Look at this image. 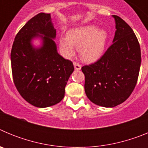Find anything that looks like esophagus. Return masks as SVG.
<instances>
[{
  "label": "esophagus",
  "instance_id": "34e87169",
  "mask_svg": "<svg viewBox=\"0 0 148 148\" xmlns=\"http://www.w3.org/2000/svg\"><path fill=\"white\" fill-rule=\"evenodd\" d=\"M73 65H74V67H75V70H80L82 69V65L79 63L73 62Z\"/></svg>",
  "mask_w": 148,
  "mask_h": 148
}]
</instances>
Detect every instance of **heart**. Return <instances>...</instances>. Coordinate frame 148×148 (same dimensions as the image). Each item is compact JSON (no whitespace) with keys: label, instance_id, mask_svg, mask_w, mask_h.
Segmentation results:
<instances>
[{"label":"heart","instance_id":"1","mask_svg":"<svg viewBox=\"0 0 148 148\" xmlns=\"http://www.w3.org/2000/svg\"><path fill=\"white\" fill-rule=\"evenodd\" d=\"M108 34L94 25H86L70 30L68 35H62L59 44L66 58L74 56L75 48L79 49L81 58L87 62H94L103 56L108 43Z\"/></svg>","mask_w":148,"mask_h":148}]
</instances>
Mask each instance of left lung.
Returning a JSON list of instances; mask_svg holds the SVG:
<instances>
[{
	"instance_id": "obj_1",
	"label": "left lung",
	"mask_w": 148,
	"mask_h": 148,
	"mask_svg": "<svg viewBox=\"0 0 148 148\" xmlns=\"http://www.w3.org/2000/svg\"><path fill=\"white\" fill-rule=\"evenodd\" d=\"M113 18L116 29L113 44L96 62L82 68L87 98L104 108H113L127 99L136 87L141 65L135 33L120 17Z\"/></svg>"
}]
</instances>
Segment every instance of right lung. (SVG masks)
<instances>
[{"label":"right lung","instance_id":"right-lung-1","mask_svg":"<svg viewBox=\"0 0 148 148\" xmlns=\"http://www.w3.org/2000/svg\"><path fill=\"white\" fill-rule=\"evenodd\" d=\"M56 29L50 14L39 13L18 32L11 51L14 84L22 97L40 108L58 104L64 99L65 87L74 70L72 61L57 51ZM42 44L35 47L34 39Z\"/></svg>","mask_w":148,"mask_h":148}]
</instances>
